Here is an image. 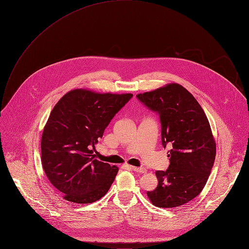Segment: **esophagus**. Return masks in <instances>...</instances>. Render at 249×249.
Masks as SVG:
<instances>
[{
    "label": "esophagus",
    "instance_id": "1",
    "mask_svg": "<svg viewBox=\"0 0 249 249\" xmlns=\"http://www.w3.org/2000/svg\"><path fill=\"white\" fill-rule=\"evenodd\" d=\"M133 171L135 172H140V173H146V169L144 167H134V166H131L130 167Z\"/></svg>",
    "mask_w": 249,
    "mask_h": 249
}]
</instances>
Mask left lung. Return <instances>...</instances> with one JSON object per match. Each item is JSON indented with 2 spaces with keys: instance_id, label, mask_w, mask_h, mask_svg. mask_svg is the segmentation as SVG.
I'll list each match as a JSON object with an SVG mask.
<instances>
[{
  "instance_id": "8db88e82",
  "label": "left lung",
  "mask_w": 249,
  "mask_h": 249,
  "mask_svg": "<svg viewBox=\"0 0 249 249\" xmlns=\"http://www.w3.org/2000/svg\"><path fill=\"white\" fill-rule=\"evenodd\" d=\"M161 125V143L169 145L166 171H156L158 185L146 195L153 205H184L203 190L213 167L216 143L208 119L194 96L179 84L137 95Z\"/></svg>"
}]
</instances>
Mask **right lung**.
<instances>
[{
  "instance_id": "1",
  "label": "right lung",
  "mask_w": 249,
  "mask_h": 249,
  "mask_svg": "<svg viewBox=\"0 0 249 249\" xmlns=\"http://www.w3.org/2000/svg\"><path fill=\"white\" fill-rule=\"evenodd\" d=\"M132 94L76 89L53 108L41 141L43 169L52 185L74 203H92L109 190L118 168L95 158V144Z\"/></svg>"
}]
</instances>
